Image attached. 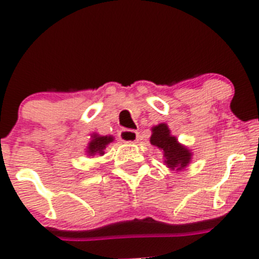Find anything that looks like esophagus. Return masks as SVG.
Returning <instances> with one entry per match:
<instances>
[{"label":"esophagus","mask_w":259,"mask_h":259,"mask_svg":"<svg viewBox=\"0 0 259 259\" xmlns=\"http://www.w3.org/2000/svg\"><path fill=\"white\" fill-rule=\"evenodd\" d=\"M119 138L121 142L124 143H137L138 138H139V134L138 132H134V130H121L119 134Z\"/></svg>","instance_id":"1"}]
</instances>
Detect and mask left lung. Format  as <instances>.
<instances>
[{
  "mask_svg": "<svg viewBox=\"0 0 259 259\" xmlns=\"http://www.w3.org/2000/svg\"><path fill=\"white\" fill-rule=\"evenodd\" d=\"M150 144L161 150L164 164L170 170H184L192 161V150L188 146L180 144L177 137L171 135L170 129L165 122L151 127Z\"/></svg>",
  "mask_w": 259,
  "mask_h": 259,
  "instance_id": "obj_1",
  "label": "left lung"
}]
</instances>
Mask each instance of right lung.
<instances>
[{"instance_id": "1", "label": "right lung", "mask_w": 259, "mask_h": 259, "mask_svg": "<svg viewBox=\"0 0 259 259\" xmlns=\"http://www.w3.org/2000/svg\"><path fill=\"white\" fill-rule=\"evenodd\" d=\"M115 138L113 135H99L96 133H93L90 135V142L86 146V155L95 156V155H104L105 149L110 143H113Z\"/></svg>"}]
</instances>
